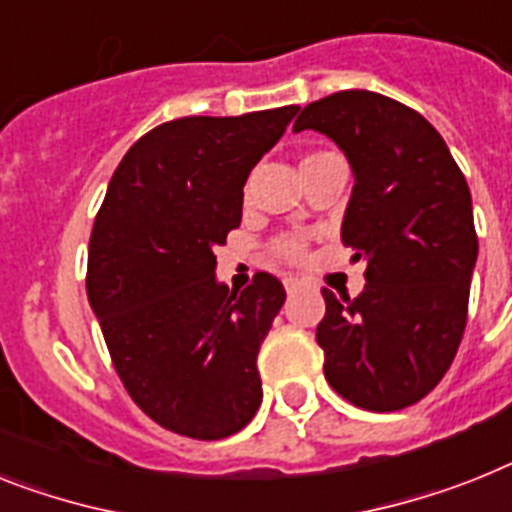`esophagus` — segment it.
<instances>
[{"instance_id":"34e87169","label":"esophagus","mask_w":512,"mask_h":512,"mask_svg":"<svg viewBox=\"0 0 512 512\" xmlns=\"http://www.w3.org/2000/svg\"><path fill=\"white\" fill-rule=\"evenodd\" d=\"M283 286H286V291H289V294H294V291H299L304 286V281L302 278H294V276H289V278H283Z\"/></svg>"}]
</instances>
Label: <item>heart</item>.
<instances>
[{
  "mask_svg": "<svg viewBox=\"0 0 512 512\" xmlns=\"http://www.w3.org/2000/svg\"><path fill=\"white\" fill-rule=\"evenodd\" d=\"M322 156H333V153H328V150H315V153H309L302 163L315 161V158ZM273 252H276L281 260H286V263H299V260L307 255V244H304L302 239H296V236H281V239L273 242Z\"/></svg>",
  "mask_w": 512,
  "mask_h": 512,
  "instance_id": "1",
  "label": "heart"
}]
</instances>
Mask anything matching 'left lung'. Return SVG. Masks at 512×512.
I'll return each mask as SVG.
<instances>
[{
  "mask_svg": "<svg viewBox=\"0 0 512 512\" xmlns=\"http://www.w3.org/2000/svg\"><path fill=\"white\" fill-rule=\"evenodd\" d=\"M302 130L349 158L341 242L367 260L359 296L322 289L325 380L359 409L401 411L445 377L466 330L479 252L466 176L419 111L372 90L312 101L294 122Z\"/></svg>",
  "mask_w": 512,
  "mask_h": 512,
  "instance_id": "1",
  "label": "left lung"
}]
</instances>
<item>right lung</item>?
Instances as JSON below:
<instances>
[{
    "mask_svg": "<svg viewBox=\"0 0 512 512\" xmlns=\"http://www.w3.org/2000/svg\"><path fill=\"white\" fill-rule=\"evenodd\" d=\"M299 106L163 122L111 176L88 247V302L132 401L163 429L223 440L263 401L260 343L286 302L255 273L234 294L213 249L242 223L244 182Z\"/></svg>",
    "mask_w": 512,
    "mask_h": 512,
    "instance_id": "right-lung-1",
    "label": "right lung"
}]
</instances>
